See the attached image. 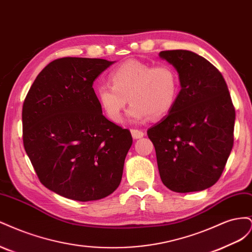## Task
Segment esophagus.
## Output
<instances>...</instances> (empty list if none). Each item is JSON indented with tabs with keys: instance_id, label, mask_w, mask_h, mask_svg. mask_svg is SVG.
I'll return each mask as SVG.
<instances>
[{
	"instance_id": "esophagus-1",
	"label": "esophagus",
	"mask_w": 252,
	"mask_h": 252,
	"mask_svg": "<svg viewBox=\"0 0 252 252\" xmlns=\"http://www.w3.org/2000/svg\"><path fill=\"white\" fill-rule=\"evenodd\" d=\"M130 131L133 139H141L144 136V132L142 130H139V129H131Z\"/></svg>"
}]
</instances>
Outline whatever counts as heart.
Returning a JSON list of instances; mask_svg holds the SVG:
<instances>
[{
	"label": "heart",
	"mask_w": 252,
	"mask_h": 252,
	"mask_svg": "<svg viewBox=\"0 0 252 252\" xmlns=\"http://www.w3.org/2000/svg\"><path fill=\"white\" fill-rule=\"evenodd\" d=\"M110 84L102 83L95 88L98 103L112 122H120L129 102L128 118L142 122L168 114L177 103L180 81L171 65L152 66L139 60H127L110 72Z\"/></svg>",
	"instance_id": "b5f03b06"
}]
</instances>
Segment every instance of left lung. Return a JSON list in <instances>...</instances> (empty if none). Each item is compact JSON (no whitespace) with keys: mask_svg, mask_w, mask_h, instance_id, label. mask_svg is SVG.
Here are the masks:
<instances>
[{"mask_svg":"<svg viewBox=\"0 0 252 252\" xmlns=\"http://www.w3.org/2000/svg\"><path fill=\"white\" fill-rule=\"evenodd\" d=\"M159 58L179 73L181 90L172 110L147 130L159 177L174 192L215 185L233 146L235 110L227 84L207 60L189 50H166Z\"/></svg>","mask_w":252,"mask_h":252,"instance_id":"1","label":"left lung"}]
</instances>
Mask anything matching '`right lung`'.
Masks as SVG:
<instances>
[{
  "mask_svg": "<svg viewBox=\"0 0 252 252\" xmlns=\"http://www.w3.org/2000/svg\"><path fill=\"white\" fill-rule=\"evenodd\" d=\"M114 62L62 58L39 73L23 105V143L42 184L80 202L103 199L122 180L132 136L106 119L93 88Z\"/></svg>",
  "mask_w": 252,
  "mask_h": 252,
  "instance_id": "obj_1",
  "label": "right lung"
}]
</instances>
